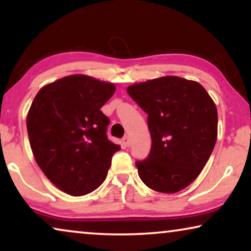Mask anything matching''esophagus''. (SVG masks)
Masks as SVG:
<instances>
[{
  "label": "esophagus",
  "mask_w": 251,
  "mask_h": 251,
  "mask_svg": "<svg viewBox=\"0 0 251 251\" xmlns=\"http://www.w3.org/2000/svg\"><path fill=\"white\" fill-rule=\"evenodd\" d=\"M122 142H123V144H125L126 146H129L130 145V138H129V136H125L122 138Z\"/></svg>",
  "instance_id": "34e87169"
}]
</instances>
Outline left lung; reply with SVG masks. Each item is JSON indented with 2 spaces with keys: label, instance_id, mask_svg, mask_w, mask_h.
<instances>
[{
  "label": "left lung",
  "instance_id": "left-lung-1",
  "mask_svg": "<svg viewBox=\"0 0 251 251\" xmlns=\"http://www.w3.org/2000/svg\"><path fill=\"white\" fill-rule=\"evenodd\" d=\"M147 115L152 146L136 161L143 183L154 191L176 193L197 178L217 140V108L200 83L163 76L126 89Z\"/></svg>",
  "mask_w": 251,
  "mask_h": 251
}]
</instances>
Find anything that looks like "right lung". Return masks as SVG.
<instances>
[{
  "label": "right lung",
  "mask_w": 251,
  "mask_h": 251,
  "mask_svg": "<svg viewBox=\"0 0 251 251\" xmlns=\"http://www.w3.org/2000/svg\"><path fill=\"white\" fill-rule=\"evenodd\" d=\"M113 83L71 75L37 92L27 115L34 157L54 186L81 197L101 185L119 145L107 138L109 119L100 111Z\"/></svg>",
  "instance_id": "right-lung-1"
}]
</instances>
